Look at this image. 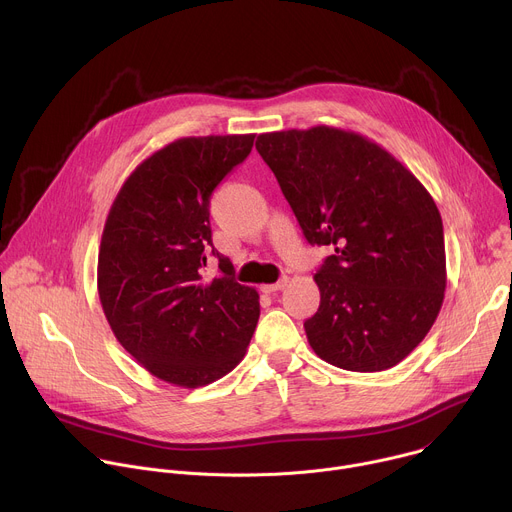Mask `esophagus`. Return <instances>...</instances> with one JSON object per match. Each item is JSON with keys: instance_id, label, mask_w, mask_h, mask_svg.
Segmentation results:
<instances>
[{"instance_id": "1", "label": "esophagus", "mask_w": 512, "mask_h": 512, "mask_svg": "<svg viewBox=\"0 0 512 512\" xmlns=\"http://www.w3.org/2000/svg\"><path fill=\"white\" fill-rule=\"evenodd\" d=\"M287 277H281L277 283H265V285H261V291H265V294H273V291H279V289H283L285 285H287Z\"/></svg>"}]
</instances>
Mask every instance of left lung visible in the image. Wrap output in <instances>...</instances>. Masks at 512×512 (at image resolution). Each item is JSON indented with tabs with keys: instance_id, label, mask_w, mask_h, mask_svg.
I'll list each match as a JSON object with an SVG mask.
<instances>
[{
	"instance_id": "obj_1",
	"label": "left lung",
	"mask_w": 512,
	"mask_h": 512,
	"mask_svg": "<svg viewBox=\"0 0 512 512\" xmlns=\"http://www.w3.org/2000/svg\"><path fill=\"white\" fill-rule=\"evenodd\" d=\"M255 148L308 243L334 247L314 275L320 308L304 322L310 346L344 371L395 367L444 304V225L431 194L356 131H271Z\"/></svg>"
}]
</instances>
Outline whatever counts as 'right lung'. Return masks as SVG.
Instances as JSON below:
<instances>
[{"mask_svg": "<svg viewBox=\"0 0 512 512\" xmlns=\"http://www.w3.org/2000/svg\"><path fill=\"white\" fill-rule=\"evenodd\" d=\"M255 133L180 137L145 158L117 192L101 237L97 289L119 344L154 377L204 387L243 360L259 294L212 247V190L241 164ZM224 273L203 277L205 255Z\"/></svg>", "mask_w": 512, "mask_h": 512, "instance_id": "1", "label": "right lung"}]
</instances>
